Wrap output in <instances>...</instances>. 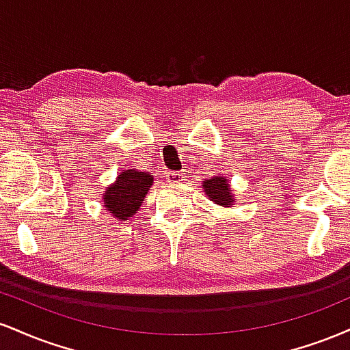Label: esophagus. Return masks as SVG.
Wrapping results in <instances>:
<instances>
[{
	"instance_id": "1",
	"label": "esophagus",
	"mask_w": 350,
	"mask_h": 350,
	"mask_svg": "<svg viewBox=\"0 0 350 350\" xmlns=\"http://www.w3.org/2000/svg\"><path fill=\"white\" fill-rule=\"evenodd\" d=\"M183 178H184V174L179 171H170V172H166V176H164V179H166L170 184H178L183 180Z\"/></svg>"
}]
</instances>
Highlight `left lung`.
I'll return each instance as SVG.
<instances>
[{"instance_id": "left-lung-1", "label": "left lung", "mask_w": 350, "mask_h": 350, "mask_svg": "<svg viewBox=\"0 0 350 350\" xmlns=\"http://www.w3.org/2000/svg\"><path fill=\"white\" fill-rule=\"evenodd\" d=\"M202 187L208 199L214 200V204H219L222 207H234L235 199L230 191V186H228V179L214 176V178L204 180Z\"/></svg>"}]
</instances>
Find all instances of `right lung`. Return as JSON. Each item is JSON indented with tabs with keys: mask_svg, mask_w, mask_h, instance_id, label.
<instances>
[{
	"mask_svg": "<svg viewBox=\"0 0 350 350\" xmlns=\"http://www.w3.org/2000/svg\"><path fill=\"white\" fill-rule=\"evenodd\" d=\"M151 186L152 176L148 172L126 170L103 192V204L115 219L128 220L136 214Z\"/></svg>",
	"mask_w": 350,
	"mask_h": 350,
	"instance_id": "right-lung-1",
	"label": "right lung"
}]
</instances>
